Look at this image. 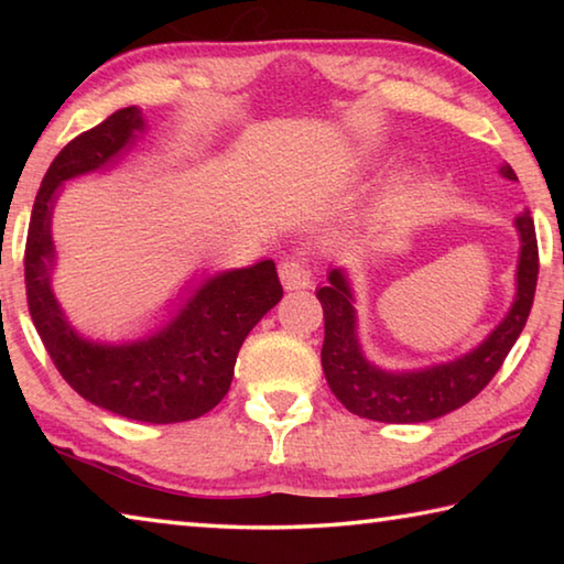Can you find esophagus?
I'll return each mask as SVG.
<instances>
[{
  "instance_id": "1",
  "label": "esophagus",
  "mask_w": 564,
  "mask_h": 564,
  "mask_svg": "<svg viewBox=\"0 0 564 564\" xmlns=\"http://www.w3.org/2000/svg\"><path fill=\"white\" fill-rule=\"evenodd\" d=\"M279 275L285 291H301V289H311V271L308 263L301 259H285L279 265Z\"/></svg>"
}]
</instances>
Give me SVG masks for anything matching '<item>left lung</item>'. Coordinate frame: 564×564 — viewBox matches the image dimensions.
Masks as SVG:
<instances>
[{
    "instance_id": "8db88e82",
    "label": "left lung",
    "mask_w": 564,
    "mask_h": 564,
    "mask_svg": "<svg viewBox=\"0 0 564 564\" xmlns=\"http://www.w3.org/2000/svg\"><path fill=\"white\" fill-rule=\"evenodd\" d=\"M500 174L518 181L510 164L500 166ZM514 228L520 236L514 273L518 291L508 316L470 352L420 370H386L366 358L358 338V316L352 305L356 299L348 273L343 269L328 271V285L316 291L326 318L321 362L333 395L350 413L378 423H427L470 403L490 383L528 323L538 285V238L528 208L514 218Z\"/></svg>"
}]
</instances>
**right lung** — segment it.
I'll return each instance as SVG.
<instances>
[{
	"instance_id": "add662e5",
	"label": "right lung",
	"mask_w": 564,
	"mask_h": 564,
	"mask_svg": "<svg viewBox=\"0 0 564 564\" xmlns=\"http://www.w3.org/2000/svg\"><path fill=\"white\" fill-rule=\"evenodd\" d=\"M137 107L113 111L72 139L52 161L34 198L24 251L26 301L56 370L84 400L141 423H184L221 403L248 333L283 299L271 259L188 281L164 326L131 343L84 338L52 291V214L64 181L111 169L144 133Z\"/></svg>"
}]
</instances>
